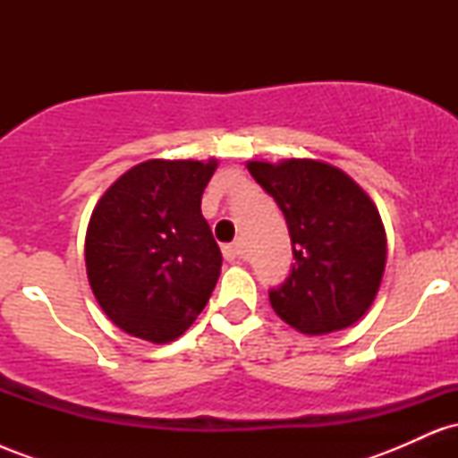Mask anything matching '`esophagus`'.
Wrapping results in <instances>:
<instances>
[{
	"label": "esophagus",
	"mask_w": 458,
	"mask_h": 458,
	"mask_svg": "<svg viewBox=\"0 0 458 458\" xmlns=\"http://www.w3.org/2000/svg\"><path fill=\"white\" fill-rule=\"evenodd\" d=\"M224 259L225 260H241L243 259V243L234 241V243L224 245Z\"/></svg>",
	"instance_id": "34e87169"
}]
</instances>
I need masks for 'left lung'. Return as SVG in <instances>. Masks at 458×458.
<instances>
[{
    "label": "left lung",
    "mask_w": 458,
    "mask_h": 458,
    "mask_svg": "<svg viewBox=\"0 0 458 458\" xmlns=\"http://www.w3.org/2000/svg\"><path fill=\"white\" fill-rule=\"evenodd\" d=\"M247 170L286 217L295 256L286 282L269 291L271 308L308 335L351 327L372 306L386 271V228L375 202L323 161H250Z\"/></svg>",
    "instance_id": "obj_1"
}]
</instances>
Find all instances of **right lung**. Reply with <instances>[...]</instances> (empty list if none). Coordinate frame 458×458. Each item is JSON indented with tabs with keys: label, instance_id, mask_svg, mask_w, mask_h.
<instances>
[{
	"label": "right lung",
	"instance_id": "1",
	"mask_svg": "<svg viewBox=\"0 0 458 458\" xmlns=\"http://www.w3.org/2000/svg\"><path fill=\"white\" fill-rule=\"evenodd\" d=\"M215 170V159L144 161L94 207L88 280L109 320L135 338L172 343L211 297L222 251L199 204Z\"/></svg>",
	"mask_w": 458,
	"mask_h": 458
}]
</instances>
